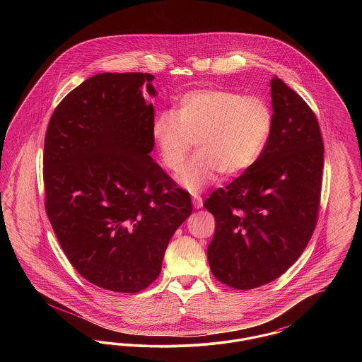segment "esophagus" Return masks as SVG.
Returning <instances> with one entry per match:
<instances>
[{
    "label": "esophagus",
    "instance_id": "obj_1",
    "mask_svg": "<svg viewBox=\"0 0 362 362\" xmlns=\"http://www.w3.org/2000/svg\"><path fill=\"white\" fill-rule=\"evenodd\" d=\"M192 205L195 209H201L202 205H204V202H202V198L201 197H198V195H195V197H192Z\"/></svg>",
    "mask_w": 362,
    "mask_h": 362
}]
</instances>
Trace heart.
<instances>
[{"label": "heart", "instance_id": "obj_1", "mask_svg": "<svg viewBox=\"0 0 362 362\" xmlns=\"http://www.w3.org/2000/svg\"><path fill=\"white\" fill-rule=\"evenodd\" d=\"M274 126L272 105L260 96L206 88L182 95L175 111L156 115L152 137L163 165L177 173L194 144L198 153L177 180L198 192L211 185L218 173L236 176L251 168L264 151Z\"/></svg>", "mask_w": 362, "mask_h": 362}]
</instances>
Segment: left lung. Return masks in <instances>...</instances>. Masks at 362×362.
<instances>
[{
    "label": "left lung",
    "instance_id": "left-lung-1",
    "mask_svg": "<svg viewBox=\"0 0 362 362\" xmlns=\"http://www.w3.org/2000/svg\"><path fill=\"white\" fill-rule=\"evenodd\" d=\"M274 126L258 161L213 191L204 206L216 218L207 247L213 276L248 291L282 276L305 250L317 223L325 145L315 112L274 77Z\"/></svg>",
    "mask_w": 362,
    "mask_h": 362
}]
</instances>
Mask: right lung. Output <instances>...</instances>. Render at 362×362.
I'll return each instance as SVG.
<instances>
[{
	"label": "right lung",
	"instance_id": "obj_1",
	"mask_svg": "<svg viewBox=\"0 0 362 362\" xmlns=\"http://www.w3.org/2000/svg\"><path fill=\"white\" fill-rule=\"evenodd\" d=\"M149 73H100L69 92L45 137V207L71 266L107 291L137 293L161 272L191 198L151 157Z\"/></svg>",
	"mask_w": 362,
	"mask_h": 362
}]
</instances>
